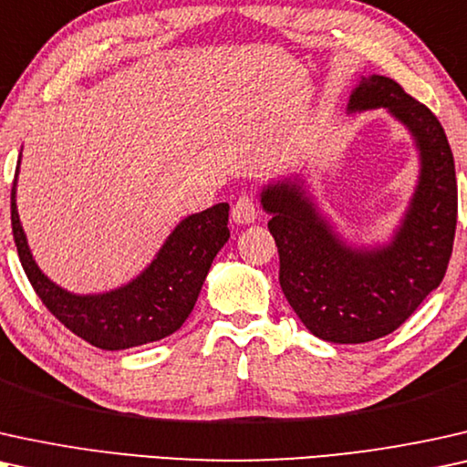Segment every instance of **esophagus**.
Here are the masks:
<instances>
[{
  "label": "esophagus",
  "mask_w": 467,
  "mask_h": 467,
  "mask_svg": "<svg viewBox=\"0 0 467 467\" xmlns=\"http://www.w3.org/2000/svg\"><path fill=\"white\" fill-rule=\"evenodd\" d=\"M233 220L241 223V226H247V223H254L258 220V207L256 201L252 196H241L237 202L233 204Z\"/></svg>",
  "instance_id": "34e87169"
}]
</instances>
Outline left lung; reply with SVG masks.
Returning a JSON list of instances; mask_svg holds the SVG:
<instances>
[{"label":"left lung","mask_w":467,"mask_h":467,"mask_svg":"<svg viewBox=\"0 0 467 467\" xmlns=\"http://www.w3.org/2000/svg\"><path fill=\"white\" fill-rule=\"evenodd\" d=\"M376 109H387L419 151V182L387 244L348 245L298 175L260 192L273 215L284 296L309 333L333 344H365L400 328L444 279L455 239V160L438 117L393 78L360 77L348 115Z\"/></svg>","instance_id":"1"}]
</instances>
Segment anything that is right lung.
<instances>
[{
  "mask_svg": "<svg viewBox=\"0 0 467 467\" xmlns=\"http://www.w3.org/2000/svg\"><path fill=\"white\" fill-rule=\"evenodd\" d=\"M16 177L10 215L18 258L36 295L61 325L102 350L151 344L182 328L196 306L211 263L230 237L228 202L183 217L132 282L98 295H74L51 282L31 256L16 211Z\"/></svg>",
  "mask_w": 467,
  "mask_h": 467,
  "instance_id": "1",
  "label": "right lung"
}]
</instances>
